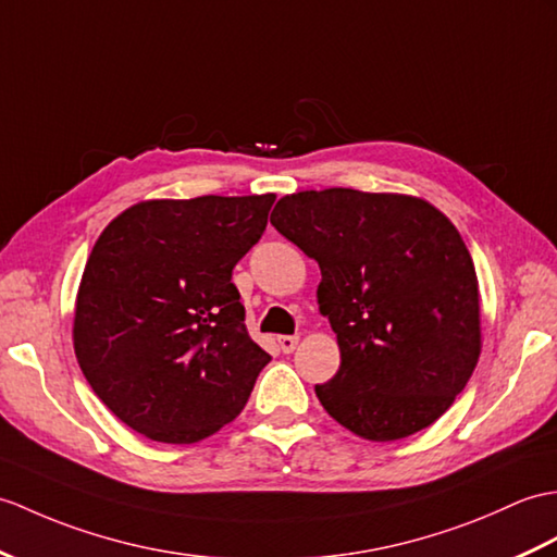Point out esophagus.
I'll return each mask as SVG.
<instances>
[{"instance_id": "esophagus-1", "label": "esophagus", "mask_w": 557, "mask_h": 557, "mask_svg": "<svg viewBox=\"0 0 557 557\" xmlns=\"http://www.w3.org/2000/svg\"><path fill=\"white\" fill-rule=\"evenodd\" d=\"M277 344L282 348V354H292L296 346H299V334H282L277 337Z\"/></svg>"}]
</instances>
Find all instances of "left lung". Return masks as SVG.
Returning a JSON list of instances; mask_svg holds the SVG:
<instances>
[{
	"label": "left lung",
	"mask_w": 557,
	"mask_h": 557,
	"mask_svg": "<svg viewBox=\"0 0 557 557\" xmlns=\"http://www.w3.org/2000/svg\"><path fill=\"white\" fill-rule=\"evenodd\" d=\"M270 223L320 265L342 354L315 384L322 408L370 442L442 418L482 351L480 282L456 225L424 199L346 187L287 194Z\"/></svg>",
	"instance_id": "1"
}]
</instances>
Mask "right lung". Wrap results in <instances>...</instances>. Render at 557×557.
<instances>
[{
    "instance_id": "add662e5",
    "label": "right lung",
    "mask_w": 557,
    "mask_h": 557,
    "mask_svg": "<svg viewBox=\"0 0 557 557\" xmlns=\"http://www.w3.org/2000/svg\"><path fill=\"white\" fill-rule=\"evenodd\" d=\"M273 203L275 194L139 201L89 253L75 358L101 404L151 442L215 434L270 363L244 325L232 268L261 239Z\"/></svg>"
}]
</instances>
